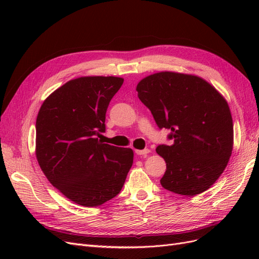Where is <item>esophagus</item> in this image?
Wrapping results in <instances>:
<instances>
[{"mask_svg":"<svg viewBox=\"0 0 259 259\" xmlns=\"http://www.w3.org/2000/svg\"><path fill=\"white\" fill-rule=\"evenodd\" d=\"M135 152L138 154V155H144V156H146L149 152H150V150H149V149H144V150H135Z\"/></svg>","mask_w":259,"mask_h":259,"instance_id":"34e87169","label":"esophagus"}]
</instances>
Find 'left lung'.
Here are the masks:
<instances>
[{
	"instance_id": "obj_1",
	"label": "left lung",
	"mask_w": 259,
	"mask_h": 259,
	"mask_svg": "<svg viewBox=\"0 0 259 259\" xmlns=\"http://www.w3.org/2000/svg\"><path fill=\"white\" fill-rule=\"evenodd\" d=\"M136 91L159 128L170 131L168 145L155 151L166 162L161 185L177 194L202 193L222 175L233 146V123L225 98L199 76L159 72Z\"/></svg>"
}]
</instances>
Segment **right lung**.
Listing matches in <instances>:
<instances>
[{"instance_id":"right-lung-1","label":"right lung","mask_w":259,"mask_h":259,"mask_svg":"<svg viewBox=\"0 0 259 259\" xmlns=\"http://www.w3.org/2000/svg\"><path fill=\"white\" fill-rule=\"evenodd\" d=\"M122 77L83 76L45 99L36 117L35 154L50 183L76 204L94 207L120 193L134 153L101 142L106 112Z\"/></svg>"}]
</instances>
